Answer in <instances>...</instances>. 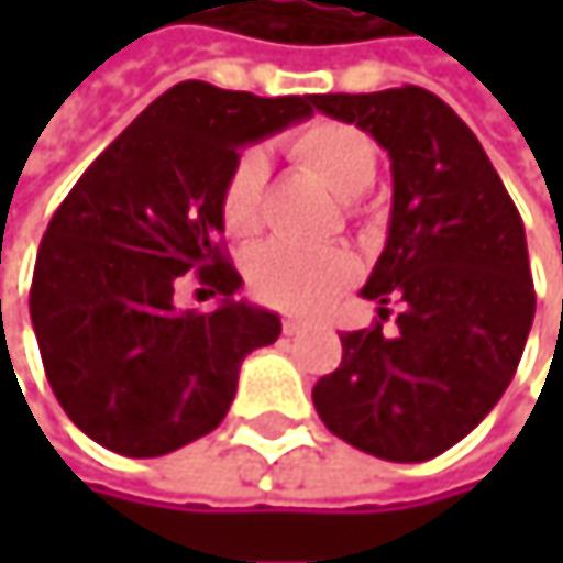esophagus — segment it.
Segmentation results:
<instances>
[{"label": "esophagus", "mask_w": 563, "mask_h": 563, "mask_svg": "<svg viewBox=\"0 0 563 563\" xmlns=\"http://www.w3.org/2000/svg\"><path fill=\"white\" fill-rule=\"evenodd\" d=\"M302 329H306V322H302V319H292V316H286V319H283V332H286V335H299Z\"/></svg>", "instance_id": "obj_1"}]
</instances>
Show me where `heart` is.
Instances as JSON below:
<instances>
[{
    "label": "heart",
    "mask_w": 563,
    "mask_h": 563,
    "mask_svg": "<svg viewBox=\"0 0 563 563\" xmlns=\"http://www.w3.org/2000/svg\"><path fill=\"white\" fill-rule=\"evenodd\" d=\"M286 150L299 166L322 178V185H329L342 198L362 195L372 185L378 166L368 136L335 120L306 123L289 136ZM264 178H267V163L261 150H244L234 159L221 188V221L228 234L247 238L261 228ZM352 277H355V261L342 247L267 244L254 251L247 261V283L254 296L286 312H316Z\"/></svg>",
    "instance_id": "1"
}]
</instances>
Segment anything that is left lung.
Masks as SVG:
<instances>
[{"label":"left lung","instance_id":"left-lung-1","mask_svg":"<svg viewBox=\"0 0 563 563\" xmlns=\"http://www.w3.org/2000/svg\"><path fill=\"white\" fill-rule=\"evenodd\" d=\"M312 107L365 130L391 159L385 251L362 286L397 329L342 335V365L312 404L355 450L423 463L499 404L521 362L534 283L525 224L473 130L430 90L319 93Z\"/></svg>","mask_w":563,"mask_h":563}]
</instances>
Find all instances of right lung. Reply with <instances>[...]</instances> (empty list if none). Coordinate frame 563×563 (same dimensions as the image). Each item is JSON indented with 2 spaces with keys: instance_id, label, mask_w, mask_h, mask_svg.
I'll return each mask as SVG.
<instances>
[{
  "instance_id": "right-lung-1",
  "label": "right lung",
  "mask_w": 563,
  "mask_h": 563,
  "mask_svg": "<svg viewBox=\"0 0 563 563\" xmlns=\"http://www.w3.org/2000/svg\"><path fill=\"white\" fill-rule=\"evenodd\" d=\"M316 93L254 97L181 80L77 178L32 277V329L64 413L100 446L146 460L211 433L241 362L280 335V316L234 299L221 251V188L244 146L312 117ZM191 273L222 302L181 310Z\"/></svg>"
}]
</instances>
